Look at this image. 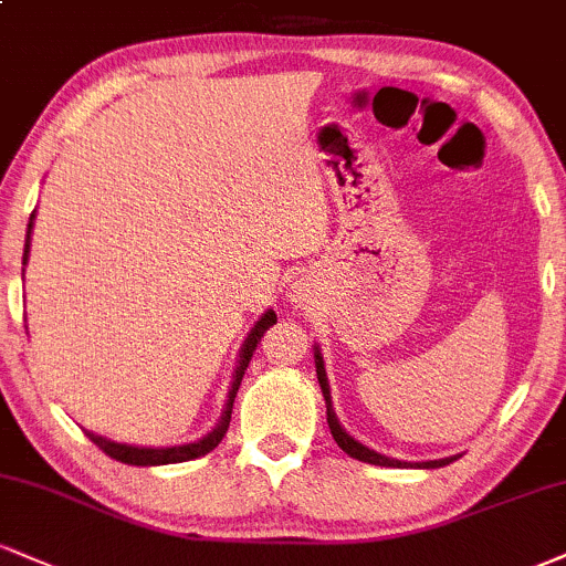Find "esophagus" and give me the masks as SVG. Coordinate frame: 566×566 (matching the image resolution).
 <instances>
[{
    "mask_svg": "<svg viewBox=\"0 0 566 566\" xmlns=\"http://www.w3.org/2000/svg\"><path fill=\"white\" fill-rule=\"evenodd\" d=\"M287 297L292 305H297V308H301V305H311L313 301H316V279H313L311 274L295 276L290 284Z\"/></svg>",
    "mask_w": 566,
    "mask_h": 566,
    "instance_id": "34e87169",
    "label": "esophagus"
}]
</instances>
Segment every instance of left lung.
Segmentation results:
<instances>
[{
  "label": "left lung",
  "instance_id": "obj_1",
  "mask_svg": "<svg viewBox=\"0 0 566 566\" xmlns=\"http://www.w3.org/2000/svg\"><path fill=\"white\" fill-rule=\"evenodd\" d=\"M313 360H316V377H318V387H322V395H324V403H326V424H329L332 430V438L339 448H343L345 453L350 455V459H358L364 461V464H374V467H392V469H440L446 464H451V461L459 459V455H446V459H434V461H400V459H390V455L385 453H377L374 448L364 446V442H358L353 438L350 432H345V427L339 424L337 413H335V406H332V390H329V377H326V369H324V356H322V348L318 345H313Z\"/></svg>",
  "mask_w": 566,
  "mask_h": 566
}]
</instances>
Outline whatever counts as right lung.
Returning a JSON list of instances; mask_svg holds the SVG:
<instances>
[{"instance_id": "add662e5", "label": "right lung", "mask_w": 566, "mask_h": 566, "mask_svg": "<svg viewBox=\"0 0 566 566\" xmlns=\"http://www.w3.org/2000/svg\"><path fill=\"white\" fill-rule=\"evenodd\" d=\"M33 221H36V210H33L31 218H29V229H25V248H23V265L29 263V253H31V234H33ZM25 271V269H23ZM276 324V313L274 311H265L261 318H258L253 329H250V335L244 337L242 348H240V358H237V369L231 374V387H229V395H227V403H223V411H221V419H218V424L210 430L206 438L195 440V442H184V446H168V448H142V446H128V442H118V440H111V438H102V434H94L88 432V440L94 442V446L99 448V451H105L111 459L120 461V464H132V467H163V464H181V461H192V459H200V455H206L213 451L218 442L223 440V434L229 430V421H231V408H234V398H237V390H240V382L244 377V369H248L250 358H253V353L258 348V343H261L263 332L269 329V326Z\"/></svg>"}]
</instances>
